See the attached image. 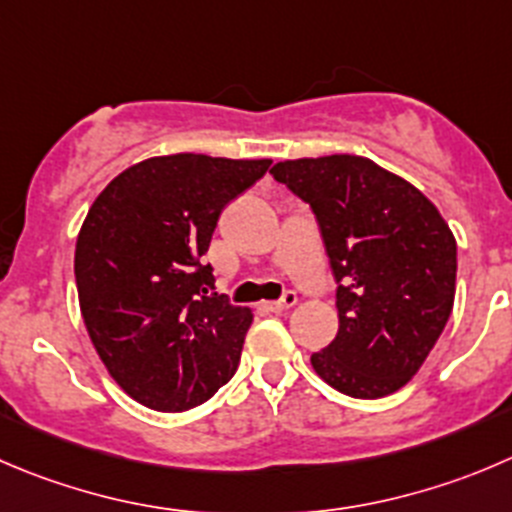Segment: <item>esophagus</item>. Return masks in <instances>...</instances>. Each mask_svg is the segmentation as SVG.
Masks as SVG:
<instances>
[{
    "mask_svg": "<svg viewBox=\"0 0 512 512\" xmlns=\"http://www.w3.org/2000/svg\"><path fill=\"white\" fill-rule=\"evenodd\" d=\"M297 302V295L292 290H287L285 295L280 297V300H275V302H265V310L267 312H285V310H290L292 305H295Z\"/></svg>",
    "mask_w": 512,
    "mask_h": 512,
    "instance_id": "1",
    "label": "esophagus"
}]
</instances>
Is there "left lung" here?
<instances>
[{"instance_id": "1", "label": "left lung", "mask_w": 512, "mask_h": 512, "mask_svg": "<svg viewBox=\"0 0 512 512\" xmlns=\"http://www.w3.org/2000/svg\"><path fill=\"white\" fill-rule=\"evenodd\" d=\"M312 207L337 282V335L310 357L340 393L375 400L408 385L455 300L458 245L438 207L367 157L277 162L270 170Z\"/></svg>"}]
</instances>
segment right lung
Returning <instances> with one entry per match:
<instances>
[{
  "mask_svg": "<svg viewBox=\"0 0 512 512\" xmlns=\"http://www.w3.org/2000/svg\"><path fill=\"white\" fill-rule=\"evenodd\" d=\"M270 165L150 157L89 207L74 250L79 310L109 375L145 408L182 413L235 375L252 310L207 295L215 277L200 257L227 202Z\"/></svg>",
  "mask_w": 512,
  "mask_h": 512,
  "instance_id": "1",
  "label": "right lung"
}]
</instances>
